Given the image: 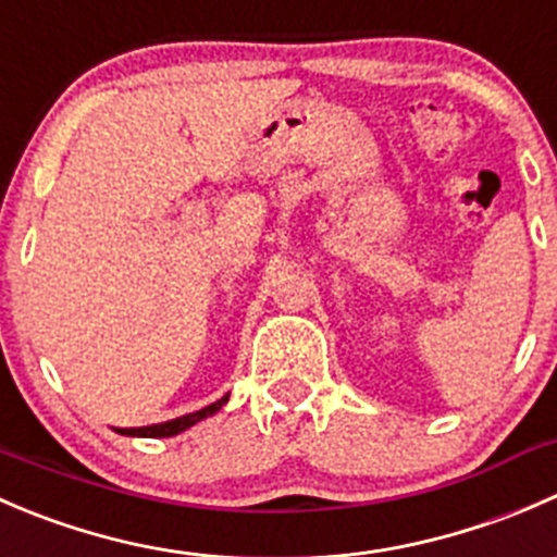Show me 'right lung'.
Returning a JSON list of instances; mask_svg holds the SVG:
<instances>
[{
    "mask_svg": "<svg viewBox=\"0 0 557 557\" xmlns=\"http://www.w3.org/2000/svg\"><path fill=\"white\" fill-rule=\"evenodd\" d=\"M230 400V395H224V398H219L216 404L206 406V409L200 411H191V414H184V417H175V420H168V422H157V425H146V428H115V433H121V436H143V438H170V436H178V433L189 431L191 425H197L200 420H206V417H213L219 409H222L224 404Z\"/></svg>",
    "mask_w": 557,
    "mask_h": 557,
    "instance_id": "right-lung-1",
    "label": "right lung"
}]
</instances>
